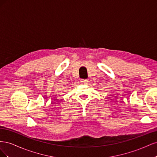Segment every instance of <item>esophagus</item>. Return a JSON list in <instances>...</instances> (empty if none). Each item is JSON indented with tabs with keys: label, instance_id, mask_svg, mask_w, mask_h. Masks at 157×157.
I'll return each instance as SVG.
<instances>
[{
	"label": "esophagus",
	"instance_id": "34e87169",
	"mask_svg": "<svg viewBox=\"0 0 157 157\" xmlns=\"http://www.w3.org/2000/svg\"><path fill=\"white\" fill-rule=\"evenodd\" d=\"M80 82L82 84H87L88 80L87 79H82L81 80H80Z\"/></svg>",
	"mask_w": 157,
	"mask_h": 157
}]
</instances>
